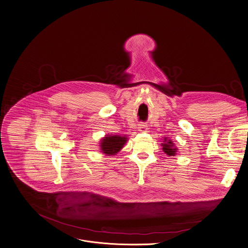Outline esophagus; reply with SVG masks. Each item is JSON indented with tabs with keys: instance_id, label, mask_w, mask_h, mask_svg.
Masks as SVG:
<instances>
[{
	"instance_id": "34e87169",
	"label": "esophagus",
	"mask_w": 248,
	"mask_h": 248,
	"mask_svg": "<svg viewBox=\"0 0 248 248\" xmlns=\"http://www.w3.org/2000/svg\"><path fill=\"white\" fill-rule=\"evenodd\" d=\"M138 129H139L140 132H146L147 126H146L144 124H140L138 125Z\"/></svg>"
}]
</instances>
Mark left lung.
Wrapping results in <instances>:
<instances>
[{
  "label": "left lung",
  "mask_w": 248,
  "mask_h": 248,
  "mask_svg": "<svg viewBox=\"0 0 248 248\" xmlns=\"http://www.w3.org/2000/svg\"><path fill=\"white\" fill-rule=\"evenodd\" d=\"M163 150L166 155L168 156H175L178 148L175 146L173 141L171 140H168L167 138L164 139V142L162 143Z\"/></svg>",
  "instance_id": "obj_1"
}]
</instances>
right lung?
Instances as JSON below:
<instances>
[{
	"label": "right lung",
	"instance_id": "1",
	"mask_svg": "<svg viewBox=\"0 0 248 248\" xmlns=\"http://www.w3.org/2000/svg\"><path fill=\"white\" fill-rule=\"evenodd\" d=\"M127 138L120 135H107L103 138L100 142L101 150L108 156L117 154L126 142Z\"/></svg>",
	"mask_w": 248,
	"mask_h": 248
}]
</instances>
